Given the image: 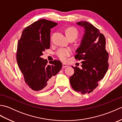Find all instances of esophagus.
I'll return each mask as SVG.
<instances>
[{
  "instance_id": "34e87169",
  "label": "esophagus",
  "mask_w": 122,
  "mask_h": 122,
  "mask_svg": "<svg viewBox=\"0 0 122 122\" xmlns=\"http://www.w3.org/2000/svg\"><path fill=\"white\" fill-rule=\"evenodd\" d=\"M62 66H63V68H66V67L68 66V65H67V64H66V63H63Z\"/></svg>"
}]
</instances>
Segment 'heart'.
<instances>
[{
  "mask_svg": "<svg viewBox=\"0 0 122 122\" xmlns=\"http://www.w3.org/2000/svg\"><path fill=\"white\" fill-rule=\"evenodd\" d=\"M66 35L69 39L71 38H74L75 39L78 36V31L76 28L74 27H69L66 30ZM72 54V50L70 48H61L56 51V54L57 56L61 60L64 61L67 58Z\"/></svg>",
  "mask_w": 122,
  "mask_h": 122,
  "instance_id": "heart-1",
  "label": "heart"
}]
</instances>
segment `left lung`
<instances>
[{
	"label": "left lung",
	"mask_w": 122,
	"mask_h": 122,
	"mask_svg": "<svg viewBox=\"0 0 122 122\" xmlns=\"http://www.w3.org/2000/svg\"><path fill=\"white\" fill-rule=\"evenodd\" d=\"M76 24L85 29L75 56L76 60H82V68L72 66L74 73L70 82L74 90L84 94L92 92L104 77L108 68V53L105 38L99 30L87 21Z\"/></svg>",
	"instance_id": "8db88e82"
}]
</instances>
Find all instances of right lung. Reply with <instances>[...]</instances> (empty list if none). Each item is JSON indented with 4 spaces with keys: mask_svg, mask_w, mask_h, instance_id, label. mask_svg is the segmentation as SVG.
Segmentation results:
<instances>
[{
    "mask_svg": "<svg viewBox=\"0 0 122 122\" xmlns=\"http://www.w3.org/2000/svg\"><path fill=\"white\" fill-rule=\"evenodd\" d=\"M58 24L45 19L33 22L23 30L18 41L17 61L25 81L32 90L43 91L53 83L62 66L59 60L49 62L41 57L50 46L51 28Z\"/></svg>",
    "mask_w": 122,
    "mask_h": 122,
    "instance_id": "right-lung-1",
    "label": "right lung"
}]
</instances>
